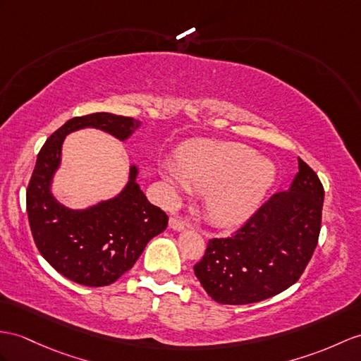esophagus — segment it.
<instances>
[{
	"label": "esophagus",
	"instance_id": "esophagus-1",
	"mask_svg": "<svg viewBox=\"0 0 361 361\" xmlns=\"http://www.w3.org/2000/svg\"><path fill=\"white\" fill-rule=\"evenodd\" d=\"M170 226L173 228V230H185V228L190 226V222L187 221V219H182L179 216H171L170 217Z\"/></svg>",
	"mask_w": 361,
	"mask_h": 361
}]
</instances>
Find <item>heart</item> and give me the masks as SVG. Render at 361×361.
Returning a JSON list of instances; mask_svg holds the SVG:
<instances>
[{"instance_id": "1", "label": "heart", "mask_w": 361, "mask_h": 361, "mask_svg": "<svg viewBox=\"0 0 361 361\" xmlns=\"http://www.w3.org/2000/svg\"><path fill=\"white\" fill-rule=\"evenodd\" d=\"M162 174L176 195L205 192L207 217L219 226L243 224L257 209L276 179V169L239 144L197 140L165 162Z\"/></svg>"}]
</instances>
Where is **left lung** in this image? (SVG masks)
<instances>
[{"label":"left lung","mask_w":361,"mask_h":361,"mask_svg":"<svg viewBox=\"0 0 361 361\" xmlns=\"http://www.w3.org/2000/svg\"><path fill=\"white\" fill-rule=\"evenodd\" d=\"M324 190L298 157L289 191L272 195L230 237L208 240L195 274L213 300L248 305L293 286L310 263L322 228Z\"/></svg>","instance_id":"obj_1"}]
</instances>
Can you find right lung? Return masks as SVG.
I'll use <instances>...</instances> for the list:
<instances>
[{"label":"right lung","instance_id":"1","mask_svg":"<svg viewBox=\"0 0 361 361\" xmlns=\"http://www.w3.org/2000/svg\"><path fill=\"white\" fill-rule=\"evenodd\" d=\"M140 122L113 113H92L67 121L38 153L25 191L30 231L41 256L59 274L85 286H107L135 265L145 245L169 225V216L140 191L136 166L118 197L89 209H68L55 200L50 182L66 135L93 127L127 139Z\"/></svg>","mask_w":361,"mask_h":361}]
</instances>
